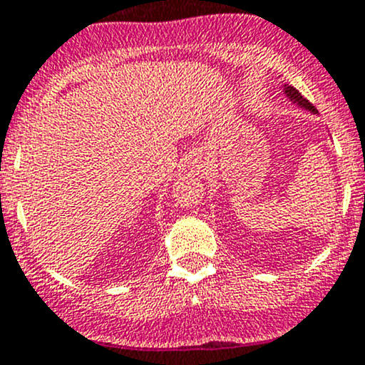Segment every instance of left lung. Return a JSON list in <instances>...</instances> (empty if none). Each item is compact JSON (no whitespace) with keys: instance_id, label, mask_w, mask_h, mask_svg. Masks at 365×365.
<instances>
[{"instance_id":"1","label":"left lung","mask_w":365,"mask_h":365,"mask_svg":"<svg viewBox=\"0 0 365 365\" xmlns=\"http://www.w3.org/2000/svg\"><path fill=\"white\" fill-rule=\"evenodd\" d=\"M284 93H286V97H288L289 101L293 102V104H298V106H300V108L309 109V111L316 114L314 106H312L309 101H305V98L302 97L300 93H298V90H295V88H293V86H288V84H284Z\"/></svg>"}]
</instances>
